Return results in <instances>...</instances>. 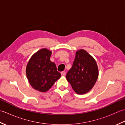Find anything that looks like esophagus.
Returning <instances> with one entry per match:
<instances>
[{"mask_svg": "<svg viewBox=\"0 0 125 125\" xmlns=\"http://www.w3.org/2000/svg\"><path fill=\"white\" fill-rule=\"evenodd\" d=\"M61 74H62V76H65L66 72H65V71H62V72H61Z\"/></svg>", "mask_w": 125, "mask_h": 125, "instance_id": "1", "label": "esophagus"}]
</instances>
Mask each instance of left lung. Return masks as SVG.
I'll use <instances>...</instances> for the list:
<instances>
[{"instance_id": "8db88e82", "label": "left lung", "mask_w": 125, "mask_h": 125, "mask_svg": "<svg viewBox=\"0 0 125 125\" xmlns=\"http://www.w3.org/2000/svg\"><path fill=\"white\" fill-rule=\"evenodd\" d=\"M98 76L94 58L83 49L77 51L72 67L66 76L74 91L78 94L88 93L94 86Z\"/></svg>"}]
</instances>
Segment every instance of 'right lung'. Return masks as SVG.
I'll list each match as a JSON object with an SVG mask.
<instances>
[{
	"instance_id": "obj_1",
	"label": "right lung",
	"mask_w": 125,
	"mask_h": 125,
	"mask_svg": "<svg viewBox=\"0 0 125 125\" xmlns=\"http://www.w3.org/2000/svg\"><path fill=\"white\" fill-rule=\"evenodd\" d=\"M52 52L42 48L34 53L28 62L26 74L31 86L40 92H46L61 77L54 62L50 60Z\"/></svg>"
}]
</instances>
